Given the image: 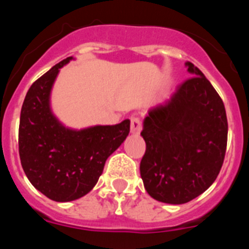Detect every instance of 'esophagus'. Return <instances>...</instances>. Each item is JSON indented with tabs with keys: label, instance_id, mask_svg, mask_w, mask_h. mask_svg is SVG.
<instances>
[{
	"label": "esophagus",
	"instance_id": "esophagus-1",
	"mask_svg": "<svg viewBox=\"0 0 249 249\" xmlns=\"http://www.w3.org/2000/svg\"><path fill=\"white\" fill-rule=\"evenodd\" d=\"M142 129V122H141L140 118L132 117L131 118V133L133 135H138Z\"/></svg>",
	"mask_w": 249,
	"mask_h": 249
}]
</instances>
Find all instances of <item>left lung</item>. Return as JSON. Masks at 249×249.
<instances>
[{"label": "left lung", "mask_w": 249, "mask_h": 249, "mask_svg": "<svg viewBox=\"0 0 249 249\" xmlns=\"http://www.w3.org/2000/svg\"><path fill=\"white\" fill-rule=\"evenodd\" d=\"M195 77L166 102L149 108L141 136L146 153L140 171L156 201L183 204L208 190L223 164L228 123L223 101L193 63Z\"/></svg>", "instance_id": "8db88e82"}]
</instances>
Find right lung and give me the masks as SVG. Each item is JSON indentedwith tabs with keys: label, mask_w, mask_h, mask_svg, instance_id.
Wrapping results in <instances>:
<instances>
[{
	"label": "right lung",
	"mask_w": 249,
	"mask_h": 249,
	"mask_svg": "<svg viewBox=\"0 0 249 249\" xmlns=\"http://www.w3.org/2000/svg\"><path fill=\"white\" fill-rule=\"evenodd\" d=\"M63 59L28 89L21 109L18 149L32 186L52 201L78 199L96 186L106 160L129 133V120L113 126L68 128L51 109V91Z\"/></svg>",
	"instance_id": "obj_1"
}]
</instances>
